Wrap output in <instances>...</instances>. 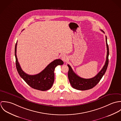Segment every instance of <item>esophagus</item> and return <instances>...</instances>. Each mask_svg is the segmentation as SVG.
I'll list each match as a JSON object with an SVG mask.
<instances>
[{"label": "esophagus", "mask_w": 121, "mask_h": 121, "mask_svg": "<svg viewBox=\"0 0 121 121\" xmlns=\"http://www.w3.org/2000/svg\"><path fill=\"white\" fill-rule=\"evenodd\" d=\"M61 59L64 61H66L68 60V57L65 54H63L61 56Z\"/></svg>", "instance_id": "1"}]
</instances>
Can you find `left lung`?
Masks as SVG:
<instances>
[{"instance_id": "left-lung-1", "label": "left lung", "mask_w": 121, "mask_h": 121, "mask_svg": "<svg viewBox=\"0 0 121 121\" xmlns=\"http://www.w3.org/2000/svg\"><path fill=\"white\" fill-rule=\"evenodd\" d=\"M104 33V31L101 30ZM106 42L107 49V53L106 57V60L104 65V67L102 70L98 73V74L95 77L90 79H84L81 78L78 76L72 69V68L68 65L69 70L68 72V77L69 82L72 86L77 90H86L92 88L96 86L102 78L103 76L105 74L108 64V55H109V48L107 43V38L106 36Z\"/></svg>"}]
</instances>
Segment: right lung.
<instances>
[{"label": "right lung", "mask_w": 121, "mask_h": 121, "mask_svg": "<svg viewBox=\"0 0 121 121\" xmlns=\"http://www.w3.org/2000/svg\"><path fill=\"white\" fill-rule=\"evenodd\" d=\"M17 45V41L15 47V56L16 69L20 77L29 86L35 89L46 91L51 88L54 80V71L55 68L58 65H63V61L60 59H56L48 65L39 73L35 75H29L22 70L18 62L16 55Z\"/></svg>", "instance_id": "obj_1"}]
</instances>
